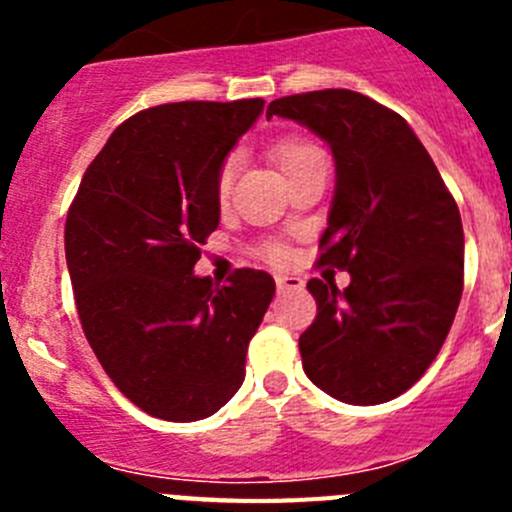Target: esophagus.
Here are the masks:
<instances>
[{"mask_svg":"<svg viewBox=\"0 0 512 512\" xmlns=\"http://www.w3.org/2000/svg\"><path fill=\"white\" fill-rule=\"evenodd\" d=\"M274 282H277L279 292H287V289L305 287V282H302L300 277H289V274H277V277H274Z\"/></svg>","mask_w":512,"mask_h":512,"instance_id":"obj_1","label":"esophagus"}]
</instances>
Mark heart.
I'll return each instance as SVG.
<instances>
[{"instance_id":"heart-1","label":"heart","mask_w":512,"mask_h":512,"mask_svg":"<svg viewBox=\"0 0 512 512\" xmlns=\"http://www.w3.org/2000/svg\"><path fill=\"white\" fill-rule=\"evenodd\" d=\"M315 156H323L320 148L300 138H284L279 140V143H274V148H271V158H274V164L282 169L284 176L297 171L302 164L312 161ZM235 166H238V158L228 156L223 161V166H220V171H217V182H215L217 200H225V197H228L230 184H233ZM266 256H269L271 261H284L287 259V248H284L282 243H269V246H266Z\"/></svg>"}]
</instances>
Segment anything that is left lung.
Masks as SVG:
<instances>
[{
    "label": "left lung",
    "mask_w": 512,
    "mask_h": 512,
    "mask_svg": "<svg viewBox=\"0 0 512 512\" xmlns=\"http://www.w3.org/2000/svg\"><path fill=\"white\" fill-rule=\"evenodd\" d=\"M328 140L336 197L320 266L351 284L310 279L318 315L300 336L305 374L336 400L379 405L425 374L464 289V228L433 158L395 110L351 89L274 99L266 117Z\"/></svg>",
    "instance_id": "8db88e82"
}]
</instances>
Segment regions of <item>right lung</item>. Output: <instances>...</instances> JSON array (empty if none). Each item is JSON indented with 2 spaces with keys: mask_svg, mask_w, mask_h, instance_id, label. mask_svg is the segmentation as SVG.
Here are the masks:
<instances>
[{
  "mask_svg": "<svg viewBox=\"0 0 512 512\" xmlns=\"http://www.w3.org/2000/svg\"><path fill=\"white\" fill-rule=\"evenodd\" d=\"M264 99L171 102L128 117L94 156L66 215V264L81 328L107 377L143 413L174 423L220 410L274 279L194 277L220 223L215 182Z\"/></svg>",
  "mask_w": 512,
  "mask_h": 512,
  "instance_id": "add662e5",
  "label": "right lung"
}]
</instances>
